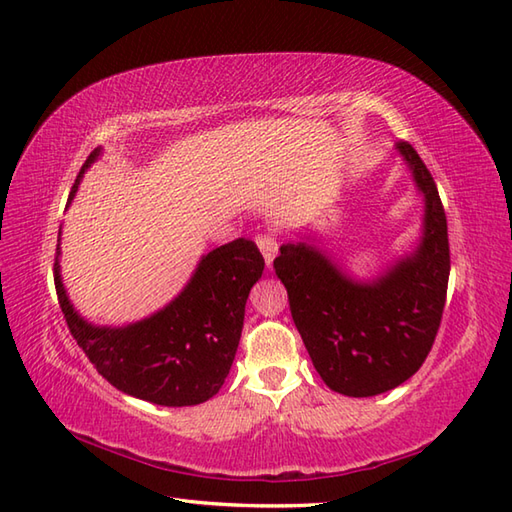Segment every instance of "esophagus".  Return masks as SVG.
I'll return each mask as SVG.
<instances>
[{
	"label": "esophagus",
	"instance_id": "1",
	"mask_svg": "<svg viewBox=\"0 0 512 512\" xmlns=\"http://www.w3.org/2000/svg\"><path fill=\"white\" fill-rule=\"evenodd\" d=\"M257 246H259V250H262L264 262H266V268H268V270H273V262H275L277 250H279V246H277V239H275L273 235H259V237H257Z\"/></svg>",
	"mask_w": 512,
	"mask_h": 512
}]
</instances>
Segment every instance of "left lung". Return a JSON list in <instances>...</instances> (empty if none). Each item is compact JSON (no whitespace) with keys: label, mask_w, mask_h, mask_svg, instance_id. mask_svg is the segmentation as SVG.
<instances>
[{"label":"left lung","mask_w":512,"mask_h":512,"mask_svg":"<svg viewBox=\"0 0 512 512\" xmlns=\"http://www.w3.org/2000/svg\"><path fill=\"white\" fill-rule=\"evenodd\" d=\"M394 149L422 198L420 235L405 255L356 277L317 235L301 233L275 259L314 369L332 391L352 398L385 394L418 372L447 297L449 235L436 182L409 143Z\"/></svg>","instance_id":"left-lung-1"}]
</instances>
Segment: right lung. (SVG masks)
Segmentation results:
<instances>
[{"mask_svg":"<svg viewBox=\"0 0 512 512\" xmlns=\"http://www.w3.org/2000/svg\"><path fill=\"white\" fill-rule=\"evenodd\" d=\"M103 156L94 149L70 191L72 204L83 173ZM264 273V257L248 239L200 257L184 288L167 306L125 325H99L83 317L61 275V228L54 286L72 336L103 378L140 400L191 407L213 398L231 372L242 336L248 292Z\"/></svg>","mask_w":512,"mask_h":512,"instance_id":"add662e5","label":"right lung"}]
</instances>
